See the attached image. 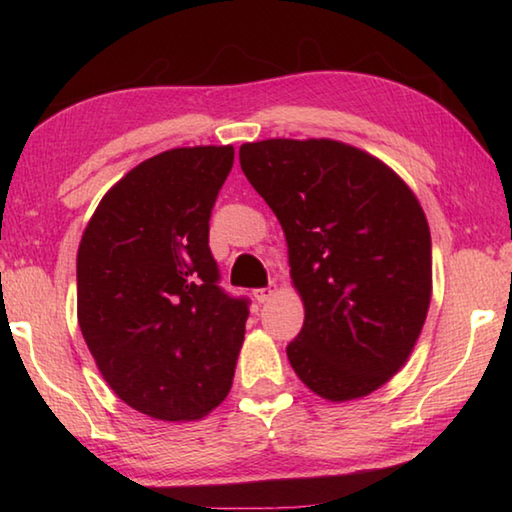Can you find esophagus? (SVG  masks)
<instances>
[{"label":"esophagus","mask_w":512,"mask_h":512,"mask_svg":"<svg viewBox=\"0 0 512 512\" xmlns=\"http://www.w3.org/2000/svg\"><path fill=\"white\" fill-rule=\"evenodd\" d=\"M253 296H255V300L259 302V305H264L266 300H271L275 296V289H271V287H268V289H255Z\"/></svg>","instance_id":"esophagus-1"}]
</instances>
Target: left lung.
<instances>
[{
    "instance_id": "8db88e82",
    "label": "left lung",
    "mask_w": 512,
    "mask_h": 512,
    "mask_svg": "<svg viewBox=\"0 0 512 512\" xmlns=\"http://www.w3.org/2000/svg\"><path fill=\"white\" fill-rule=\"evenodd\" d=\"M250 185L280 221L305 305L287 357L329 402L366 397L409 361L431 300V235L411 187L336 140L241 144Z\"/></svg>"
}]
</instances>
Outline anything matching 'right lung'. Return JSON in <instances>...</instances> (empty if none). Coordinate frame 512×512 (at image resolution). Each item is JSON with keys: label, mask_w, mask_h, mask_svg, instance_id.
<instances>
[{"label": "right lung", "mask_w": 512, "mask_h": 512, "mask_svg": "<svg viewBox=\"0 0 512 512\" xmlns=\"http://www.w3.org/2000/svg\"><path fill=\"white\" fill-rule=\"evenodd\" d=\"M232 146H183L112 185L76 255V314L121 402L155 420H201L230 393L248 300L219 287L210 216Z\"/></svg>", "instance_id": "add662e5"}]
</instances>
